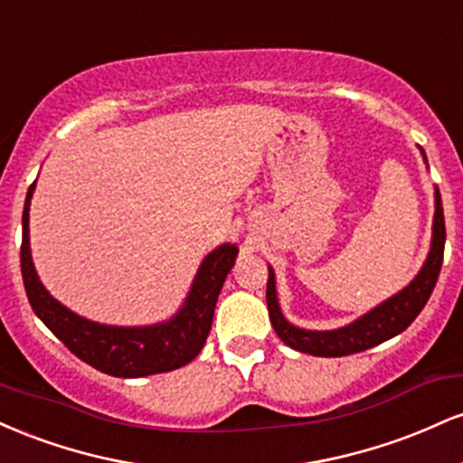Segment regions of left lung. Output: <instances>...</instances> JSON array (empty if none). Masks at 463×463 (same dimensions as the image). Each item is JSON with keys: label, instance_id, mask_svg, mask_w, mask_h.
Here are the masks:
<instances>
[{"label": "left lung", "instance_id": "left-lung-1", "mask_svg": "<svg viewBox=\"0 0 463 463\" xmlns=\"http://www.w3.org/2000/svg\"><path fill=\"white\" fill-rule=\"evenodd\" d=\"M422 158L427 163V156ZM444 241H446V228H444V209L442 198H439V189L435 187V215H433V239L429 257L424 261L416 279L409 283L405 289L398 291L396 296L381 302L379 307L361 316L359 320L346 324L335 331H307L298 328L294 324L285 320L280 313L279 298H276V279L274 269H269L268 279V311L269 322H272L276 335L287 344L289 348L300 350V353H309L313 357H344V354H354L361 350H368L372 346H379L385 339H392L394 335L402 333L405 328L418 317V313L424 309L427 300L431 298V291L438 283L439 269H442L444 259Z\"/></svg>", "mask_w": 463, "mask_h": 463}]
</instances>
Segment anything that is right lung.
I'll return each mask as SVG.
<instances>
[{"label": "right lung", "mask_w": 463, "mask_h": 463, "mask_svg": "<svg viewBox=\"0 0 463 463\" xmlns=\"http://www.w3.org/2000/svg\"><path fill=\"white\" fill-rule=\"evenodd\" d=\"M30 184L25 195L24 239H21V274L28 300L41 322L61 339L65 346L93 365L95 370L121 379H139L147 374H161L183 368L198 357L209 337L213 313L228 272L237 259V246L224 243L206 254L202 261L194 285L172 320L152 324V326H109V324L91 322L69 311L56 298H52L39 280L30 254V200L34 194Z\"/></svg>", "instance_id": "right-lung-1"}]
</instances>
